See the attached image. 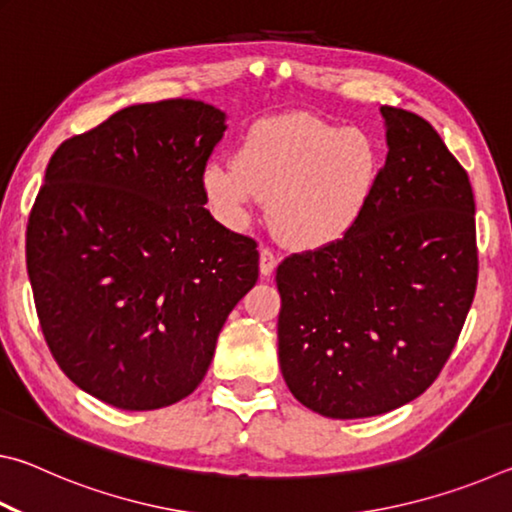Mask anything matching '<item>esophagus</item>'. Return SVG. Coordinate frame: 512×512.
Wrapping results in <instances>:
<instances>
[{
	"label": "esophagus",
	"mask_w": 512,
	"mask_h": 512,
	"mask_svg": "<svg viewBox=\"0 0 512 512\" xmlns=\"http://www.w3.org/2000/svg\"><path fill=\"white\" fill-rule=\"evenodd\" d=\"M275 266H277V257L271 253V250H268V248L259 250V273L268 277L275 271Z\"/></svg>",
	"instance_id": "esophagus-1"
}]
</instances>
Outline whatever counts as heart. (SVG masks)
Returning <instances> with one entry per match:
<instances>
[{"instance_id": "b5f03b06", "label": "heart", "mask_w": 512, "mask_h": 512, "mask_svg": "<svg viewBox=\"0 0 512 512\" xmlns=\"http://www.w3.org/2000/svg\"><path fill=\"white\" fill-rule=\"evenodd\" d=\"M377 144L359 128L305 112L259 119L237 146L235 162H207L203 189L230 225L268 201V219L284 244L323 248L357 228L379 185Z\"/></svg>"}]
</instances>
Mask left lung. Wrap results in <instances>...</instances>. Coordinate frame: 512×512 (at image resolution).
<instances>
[{"mask_svg":"<svg viewBox=\"0 0 512 512\" xmlns=\"http://www.w3.org/2000/svg\"><path fill=\"white\" fill-rule=\"evenodd\" d=\"M386 164L350 235L277 266V354L325 418L409 404L443 370L474 300V194L429 121L384 106Z\"/></svg>","mask_w":512,"mask_h":512,"instance_id":"left-lung-1","label":"left lung"}]
</instances>
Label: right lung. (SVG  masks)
<instances>
[{"label": "right lung", "instance_id": "right-lung-1", "mask_svg": "<svg viewBox=\"0 0 512 512\" xmlns=\"http://www.w3.org/2000/svg\"><path fill=\"white\" fill-rule=\"evenodd\" d=\"M225 121L194 99L137 103L47 164L27 225L40 327L60 370L117 409L194 393L257 282L255 241L203 207V169Z\"/></svg>", "mask_w": 512, "mask_h": 512}]
</instances>
